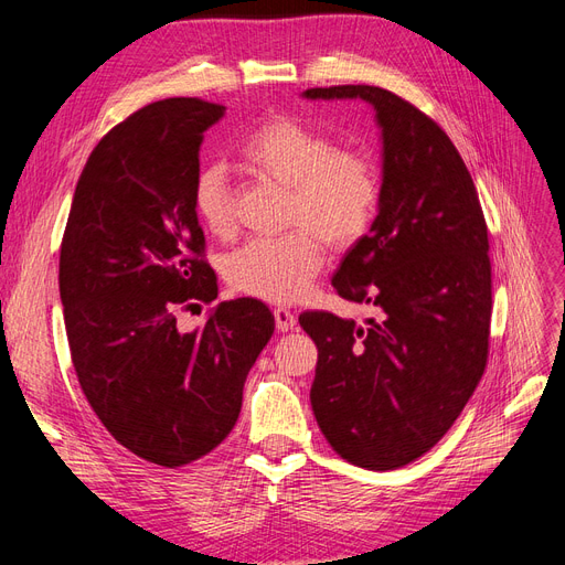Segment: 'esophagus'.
<instances>
[{
	"label": "esophagus",
	"mask_w": 565,
	"mask_h": 565,
	"mask_svg": "<svg viewBox=\"0 0 565 565\" xmlns=\"http://www.w3.org/2000/svg\"><path fill=\"white\" fill-rule=\"evenodd\" d=\"M273 316H276V328H278V332H289V330H295V324H297V316L289 311V309H282V306H278L276 311H273Z\"/></svg>",
	"instance_id": "obj_1"
}]
</instances>
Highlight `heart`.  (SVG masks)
I'll list each match as a JSON object with an SVG mask.
<instances>
[{
    "mask_svg": "<svg viewBox=\"0 0 565 565\" xmlns=\"http://www.w3.org/2000/svg\"><path fill=\"white\" fill-rule=\"evenodd\" d=\"M237 156L254 177L287 188L285 228L292 231L233 252L226 280L256 299L299 301L320 276L328 245L344 252L370 233L382 207V167L370 150L337 148L328 131L289 115L252 129ZM193 204L210 235L231 241L237 233L235 195L221 167L198 174Z\"/></svg>",
    "mask_w": 565,
    "mask_h": 565,
    "instance_id": "heart-1",
    "label": "heart"
}]
</instances>
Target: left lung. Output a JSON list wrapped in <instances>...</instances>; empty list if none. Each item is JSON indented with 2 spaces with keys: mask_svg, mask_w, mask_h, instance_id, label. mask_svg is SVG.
Instances as JSON below:
<instances>
[{
  "mask_svg": "<svg viewBox=\"0 0 565 565\" xmlns=\"http://www.w3.org/2000/svg\"><path fill=\"white\" fill-rule=\"evenodd\" d=\"M303 96L363 98L384 136L380 214L332 278L341 299L380 316L367 324L328 311L299 316L318 347L313 415L341 459L398 469L448 434L486 372L488 224L450 136L409 100L367 84Z\"/></svg>",
  "mask_w": 565,
  "mask_h": 565,
  "instance_id": "obj_1",
  "label": "left lung"
}]
</instances>
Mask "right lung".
<instances>
[{
  "instance_id": "1",
  "label": "right lung",
  "mask_w": 565,
  "mask_h": 565,
  "mask_svg": "<svg viewBox=\"0 0 565 565\" xmlns=\"http://www.w3.org/2000/svg\"><path fill=\"white\" fill-rule=\"evenodd\" d=\"M224 106L164 98L113 127L82 169L61 243L58 287L77 382L129 452L177 469L237 422L243 386L276 330L268 306L231 299L200 330L216 276L193 204L200 146Z\"/></svg>"
}]
</instances>
